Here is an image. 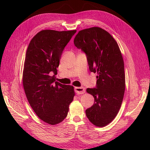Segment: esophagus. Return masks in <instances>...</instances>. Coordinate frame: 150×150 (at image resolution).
Masks as SVG:
<instances>
[{"label":"esophagus","instance_id":"obj_1","mask_svg":"<svg viewBox=\"0 0 150 150\" xmlns=\"http://www.w3.org/2000/svg\"><path fill=\"white\" fill-rule=\"evenodd\" d=\"M75 91L78 94H82L85 93V88L84 87H76Z\"/></svg>","mask_w":150,"mask_h":150}]
</instances>
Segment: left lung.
Masks as SVG:
<instances>
[{
  "label": "left lung",
  "mask_w": 150,
  "mask_h": 150,
  "mask_svg": "<svg viewBox=\"0 0 150 150\" xmlns=\"http://www.w3.org/2000/svg\"><path fill=\"white\" fill-rule=\"evenodd\" d=\"M84 52L91 72H97L96 88L86 91L93 96V105L86 110L93 125L103 127L118 112L125 90L124 61L118 45L107 31L98 27L80 30L74 40Z\"/></svg>",
  "instance_id": "1"
}]
</instances>
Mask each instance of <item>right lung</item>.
Wrapping results in <instances>:
<instances>
[{"label":"right lung","mask_w":150,"mask_h":150,"mask_svg":"<svg viewBox=\"0 0 150 150\" xmlns=\"http://www.w3.org/2000/svg\"><path fill=\"white\" fill-rule=\"evenodd\" d=\"M76 30H43L27 49L22 82L27 99L40 120L55 125L64 120L75 95L74 87L56 81L63 51Z\"/></svg>","instance_id":"1"}]
</instances>
